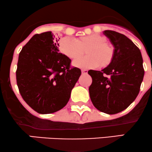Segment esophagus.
<instances>
[{"label": "esophagus", "instance_id": "34e87169", "mask_svg": "<svg viewBox=\"0 0 152 152\" xmlns=\"http://www.w3.org/2000/svg\"><path fill=\"white\" fill-rule=\"evenodd\" d=\"M88 70L87 69H82V74L83 75H87L88 74Z\"/></svg>", "mask_w": 152, "mask_h": 152}]
</instances>
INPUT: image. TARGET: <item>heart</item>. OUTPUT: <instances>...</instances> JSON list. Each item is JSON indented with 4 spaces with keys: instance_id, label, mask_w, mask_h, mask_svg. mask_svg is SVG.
Instances as JSON below:
<instances>
[{
    "instance_id": "1",
    "label": "heart",
    "mask_w": 152,
    "mask_h": 152,
    "mask_svg": "<svg viewBox=\"0 0 152 152\" xmlns=\"http://www.w3.org/2000/svg\"><path fill=\"white\" fill-rule=\"evenodd\" d=\"M88 48V57L76 59L73 65L77 67L90 69L105 67L113 61L114 48L113 45L105 42V38L98 34L83 36L74 39L65 37L59 42V49L69 59H75L84 53V50Z\"/></svg>"
}]
</instances>
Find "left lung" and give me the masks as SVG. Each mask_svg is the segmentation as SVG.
<instances>
[{
    "label": "left lung",
    "instance_id": "8db88e82",
    "mask_svg": "<svg viewBox=\"0 0 152 152\" xmlns=\"http://www.w3.org/2000/svg\"><path fill=\"white\" fill-rule=\"evenodd\" d=\"M114 48L111 63L101 71L90 70L89 88L93 105L100 111L115 114L127 108L140 90L144 75L141 51L125 35L111 30L103 31Z\"/></svg>",
    "mask_w": 152,
    "mask_h": 152
}]
</instances>
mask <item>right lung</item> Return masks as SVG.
I'll use <instances>...</instances> for the list:
<instances>
[{
  "mask_svg": "<svg viewBox=\"0 0 152 152\" xmlns=\"http://www.w3.org/2000/svg\"><path fill=\"white\" fill-rule=\"evenodd\" d=\"M52 31L35 34L18 56L16 81L24 101L41 114L64 108L81 75L69 67L71 59L59 52V42Z\"/></svg>",
  "mask_w": 152,
  "mask_h": 152,
  "instance_id": "add662e5",
  "label": "right lung"
}]
</instances>
